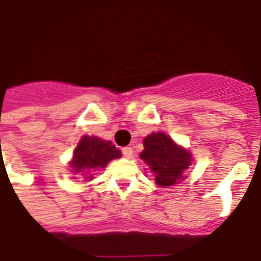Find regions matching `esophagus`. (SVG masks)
Segmentation results:
<instances>
[{
  "label": "esophagus",
  "instance_id": "esophagus-1",
  "mask_svg": "<svg viewBox=\"0 0 261 261\" xmlns=\"http://www.w3.org/2000/svg\"><path fill=\"white\" fill-rule=\"evenodd\" d=\"M122 152H123V155L126 156V158H131V156H133V149H131V147H123V149H122Z\"/></svg>",
  "mask_w": 261,
  "mask_h": 261
}]
</instances>
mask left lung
<instances>
[{
  "mask_svg": "<svg viewBox=\"0 0 261 261\" xmlns=\"http://www.w3.org/2000/svg\"><path fill=\"white\" fill-rule=\"evenodd\" d=\"M145 150L141 158L145 161L158 186H173L184 179V171L192 164V155L173 142L165 133H152L143 141Z\"/></svg>",
  "mask_w": 261,
  "mask_h": 261,
  "instance_id": "8db88e82",
  "label": "left lung"
}]
</instances>
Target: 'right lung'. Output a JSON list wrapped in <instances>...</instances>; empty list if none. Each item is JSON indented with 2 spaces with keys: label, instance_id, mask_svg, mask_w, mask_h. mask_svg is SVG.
I'll list each match as a JSON object with an SVG mask.
<instances>
[{
  "label": "right lung",
  "instance_id": "add662e5",
  "mask_svg": "<svg viewBox=\"0 0 261 261\" xmlns=\"http://www.w3.org/2000/svg\"><path fill=\"white\" fill-rule=\"evenodd\" d=\"M122 152L112 145L111 141H103L97 137H84L77 143V147L73 151L69 166L72 173L79 174V177H86V181L92 179V175H88L95 170L107 166L110 161L120 158Z\"/></svg>",
  "mask_w": 261,
  "mask_h": 261
}]
</instances>
